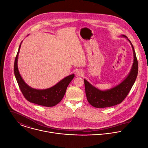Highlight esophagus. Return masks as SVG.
I'll use <instances>...</instances> for the list:
<instances>
[{
	"label": "esophagus",
	"mask_w": 148,
	"mask_h": 148,
	"mask_svg": "<svg viewBox=\"0 0 148 148\" xmlns=\"http://www.w3.org/2000/svg\"><path fill=\"white\" fill-rule=\"evenodd\" d=\"M76 75L78 76H82L83 75V72L80 69H77L76 71Z\"/></svg>",
	"instance_id": "1"
}]
</instances>
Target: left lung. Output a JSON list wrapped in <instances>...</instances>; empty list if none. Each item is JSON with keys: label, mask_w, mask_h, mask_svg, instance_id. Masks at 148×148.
<instances>
[{"label": "left lung", "mask_w": 148, "mask_h": 148, "mask_svg": "<svg viewBox=\"0 0 148 148\" xmlns=\"http://www.w3.org/2000/svg\"><path fill=\"white\" fill-rule=\"evenodd\" d=\"M121 37L125 38L130 42L133 50L134 61L131 71L127 77L119 84L105 90L99 89L84 79L87 100L96 108L111 107L121 103L127 96L137 77L138 64L134 48L125 36L122 35Z\"/></svg>", "instance_id": "obj_1"}]
</instances>
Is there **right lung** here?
I'll return each instance as SVG.
<instances>
[{
  "mask_svg": "<svg viewBox=\"0 0 148 148\" xmlns=\"http://www.w3.org/2000/svg\"><path fill=\"white\" fill-rule=\"evenodd\" d=\"M16 56L14 64V73L18 86L24 97L30 103L45 107H53L60 103L63 99L67 87L75 77L74 74L69 75L52 87L45 89H36L29 86L23 79L18 69V57L21 45Z\"/></svg>",
  "mask_w": 148,
  "mask_h": 148,
  "instance_id": "right-lung-1",
  "label": "right lung"
}]
</instances>
